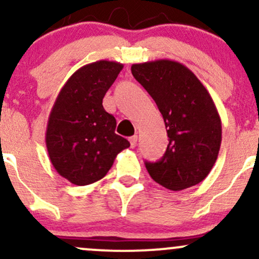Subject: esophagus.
I'll return each instance as SVG.
<instances>
[{
  "instance_id": "obj_1",
  "label": "esophagus",
  "mask_w": 259,
  "mask_h": 259,
  "mask_svg": "<svg viewBox=\"0 0 259 259\" xmlns=\"http://www.w3.org/2000/svg\"><path fill=\"white\" fill-rule=\"evenodd\" d=\"M129 141H130V146L134 148V147L136 146V142H138V136H136V135L132 136V138L129 139Z\"/></svg>"
}]
</instances>
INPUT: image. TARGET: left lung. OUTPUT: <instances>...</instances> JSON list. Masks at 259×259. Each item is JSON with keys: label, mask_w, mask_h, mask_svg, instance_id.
<instances>
[{"label": "left lung", "mask_w": 259, "mask_h": 259, "mask_svg": "<svg viewBox=\"0 0 259 259\" xmlns=\"http://www.w3.org/2000/svg\"><path fill=\"white\" fill-rule=\"evenodd\" d=\"M132 73L162 113L169 144L151 178L171 191L197 185L209 174L222 144V121L209 92L189 68L170 59L136 63Z\"/></svg>", "instance_id": "left-lung-1"}]
</instances>
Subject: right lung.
<instances>
[{
  "label": "right lung",
  "instance_id": "add662e5",
  "mask_svg": "<svg viewBox=\"0 0 259 259\" xmlns=\"http://www.w3.org/2000/svg\"><path fill=\"white\" fill-rule=\"evenodd\" d=\"M123 64L97 61L79 68L55 101L46 129V147L57 173L74 185L102 179L117 154L130 146L115 134L117 121L102 106Z\"/></svg>",
  "mask_w": 259,
  "mask_h": 259
}]
</instances>
